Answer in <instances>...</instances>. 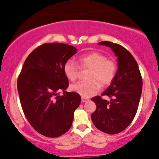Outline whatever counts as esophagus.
<instances>
[{
  "label": "esophagus",
  "instance_id": "1",
  "mask_svg": "<svg viewBox=\"0 0 159 159\" xmlns=\"http://www.w3.org/2000/svg\"><path fill=\"white\" fill-rule=\"evenodd\" d=\"M81 100H82V102H86L87 101L89 100V99L85 98H81Z\"/></svg>",
  "mask_w": 159,
  "mask_h": 159
}]
</instances>
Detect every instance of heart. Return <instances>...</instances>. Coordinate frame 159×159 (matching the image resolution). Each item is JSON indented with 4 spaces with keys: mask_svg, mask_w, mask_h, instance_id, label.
<instances>
[{
    "mask_svg": "<svg viewBox=\"0 0 159 159\" xmlns=\"http://www.w3.org/2000/svg\"><path fill=\"white\" fill-rule=\"evenodd\" d=\"M79 66L82 69H90L88 81H79L71 85V90L83 98H90L98 93L99 84L107 85L111 83L116 75L117 65L114 60L107 59L101 53L93 52L80 56L79 58ZM79 66L71 60L64 64V73L69 80L74 81L79 74Z\"/></svg>",
    "mask_w": 159,
    "mask_h": 159,
    "instance_id": "obj_1",
    "label": "heart"
}]
</instances>
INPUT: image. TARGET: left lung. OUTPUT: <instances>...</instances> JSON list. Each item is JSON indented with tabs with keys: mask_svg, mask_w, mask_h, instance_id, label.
Wrapping results in <instances>:
<instances>
[{
	"mask_svg": "<svg viewBox=\"0 0 159 159\" xmlns=\"http://www.w3.org/2000/svg\"><path fill=\"white\" fill-rule=\"evenodd\" d=\"M98 45L109 47L117 57L116 75L107 90L102 94L109 101L97 96L92 98L97 108L91 115L93 124L104 133H119L133 121L138 111L142 90V79L136 60L121 45L109 41Z\"/></svg>",
	"mask_w": 159,
	"mask_h": 159,
	"instance_id": "left-lung-1",
	"label": "left lung"
}]
</instances>
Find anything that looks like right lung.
Segmentation results:
<instances>
[{"instance_id": "right-lung-1", "label": "right lung", "mask_w": 159, "mask_h": 159, "mask_svg": "<svg viewBox=\"0 0 159 159\" xmlns=\"http://www.w3.org/2000/svg\"><path fill=\"white\" fill-rule=\"evenodd\" d=\"M76 52L69 45L45 43L28 56L18 77L17 90L26 119L45 137L57 138L68 131L81 101L79 94L65 91L69 80L64 64Z\"/></svg>"}]
</instances>
